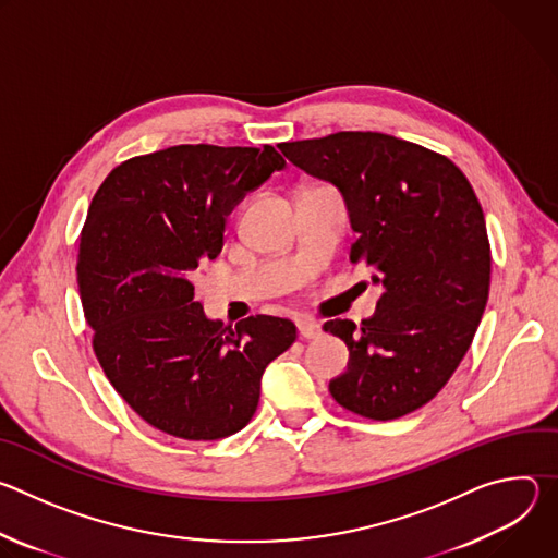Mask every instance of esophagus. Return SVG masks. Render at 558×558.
Here are the masks:
<instances>
[{"instance_id": "34e87169", "label": "esophagus", "mask_w": 558, "mask_h": 558, "mask_svg": "<svg viewBox=\"0 0 558 558\" xmlns=\"http://www.w3.org/2000/svg\"><path fill=\"white\" fill-rule=\"evenodd\" d=\"M298 333H300L302 340H315V338L323 336V327L313 323V320H300L298 323Z\"/></svg>"}]
</instances>
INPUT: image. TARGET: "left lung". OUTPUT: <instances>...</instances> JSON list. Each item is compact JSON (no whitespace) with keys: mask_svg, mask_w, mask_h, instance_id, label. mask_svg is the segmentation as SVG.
<instances>
[{"mask_svg":"<svg viewBox=\"0 0 558 558\" xmlns=\"http://www.w3.org/2000/svg\"><path fill=\"white\" fill-rule=\"evenodd\" d=\"M293 166L336 185L349 209L351 260L384 287L360 327L329 320L349 364L329 381L347 411L404 417L446 386L482 323L490 289L484 209L450 158L381 132H336L278 145Z\"/></svg>","mask_w":558,"mask_h":558,"instance_id":"1","label":"left lung"}]
</instances>
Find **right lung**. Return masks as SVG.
I'll return each mask as SVG.
<instances>
[{
    "label": "right lung",
    "mask_w": 558,
    "mask_h": 558,
    "mask_svg": "<svg viewBox=\"0 0 558 558\" xmlns=\"http://www.w3.org/2000/svg\"><path fill=\"white\" fill-rule=\"evenodd\" d=\"M284 166L271 145H174L114 168L90 203L76 284L95 355L130 409L172 437L245 428L265 368L295 342L284 317L209 320L192 284L231 209Z\"/></svg>",
    "instance_id": "right-lung-1"
}]
</instances>
